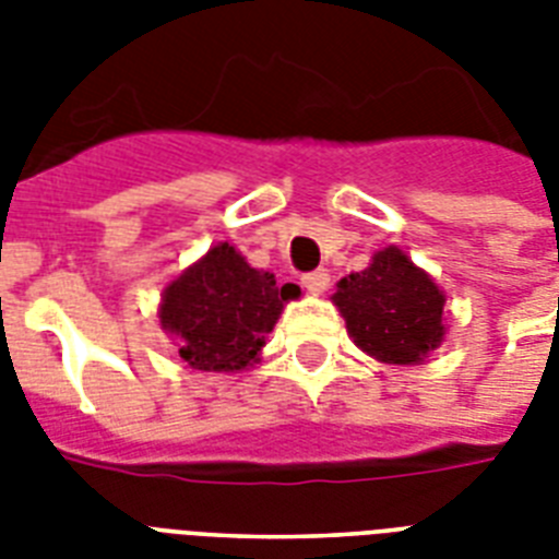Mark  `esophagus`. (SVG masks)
I'll return each mask as SVG.
<instances>
[{
	"label": "esophagus",
	"instance_id": "1",
	"mask_svg": "<svg viewBox=\"0 0 559 559\" xmlns=\"http://www.w3.org/2000/svg\"><path fill=\"white\" fill-rule=\"evenodd\" d=\"M301 284H305V289L310 293V296H322L324 289H328V284H331V272L328 270L307 272L305 278H301Z\"/></svg>",
	"mask_w": 559,
	"mask_h": 559
}]
</instances>
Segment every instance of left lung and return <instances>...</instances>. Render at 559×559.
Returning <instances> with one entry per match:
<instances>
[{
  "label": "left lung",
  "mask_w": 559,
  "mask_h": 559,
  "mask_svg": "<svg viewBox=\"0 0 559 559\" xmlns=\"http://www.w3.org/2000/svg\"><path fill=\"white\" fill-rule=\"evenodd\" d=\"M348 336L385 366H424L447 336V296L400 246L373 252L362 272H350L331 296Z\"/></svg>",
  "instance_id": "8db88e82"
}]
</instances>
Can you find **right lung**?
<instances>
[{
    "label": "right lung",
    "instance_id": "1",
    "mask_svg": "<svg viewBox=\"0 0 559 559\" xmlns=\"http://www.w3.org/2000/svg\"><path fill=\"white\" fill-rule=\"evenodd\" d=\"M296 284H275L231 243L211 246L162 289L159 324L197 371L237 373L261 362V350Z\"/></svg>",
    "mask_w": 559,
    "mask_h": 559
}]
</instances>
